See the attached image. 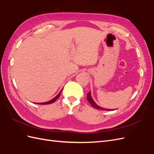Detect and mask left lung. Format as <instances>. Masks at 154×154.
<instances>
[{
    "label": "left lung",
    "instance_id": "obj_1",
    "mask_svg": "<svg viewBox=\"0 0 154 154\" xmlns=\"http://www.w3.org/2000/svg\"><path fill=\"white\" fill-rule=\"evenodd\" d=\"M87 98L88 101L89 102L90 104H91L93 107H94V109L101 110H111V109H104V108H102V107H101V106L97 105L95 103L94 101L93 100V99L92 98L91 94V91H90L89 92H88V93H87Z\"/></svg>",
    "mask_w": 154,
    "mask_h": 154
}]
</instances>
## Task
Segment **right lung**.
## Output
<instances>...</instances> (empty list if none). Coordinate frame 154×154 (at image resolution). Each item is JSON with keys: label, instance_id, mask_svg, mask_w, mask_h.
I'll list each match as a JSON object with an SVG mask.
<instances>
[{"label": "right lung", "instance_id": "right-lung-1", "mask_svg": "<svg viewBox=\"0 0 154 154\" xmlns=\"http://www.w3.org/2000/svg\"><path fill=\"white\" fill-rule=\"evenodd\" d=\"M62 89L61 90V91H60V92H59V94L57 96H55L53 99H52V100H51L50 101H47V102H44V103H39V104H40V105H48V104H51V103H53V102H54L56 100H57L58 97H60V94H61V92H62Z\"/></svg>", "mask_w": 154, "mask_h": 154}]
</instances>
